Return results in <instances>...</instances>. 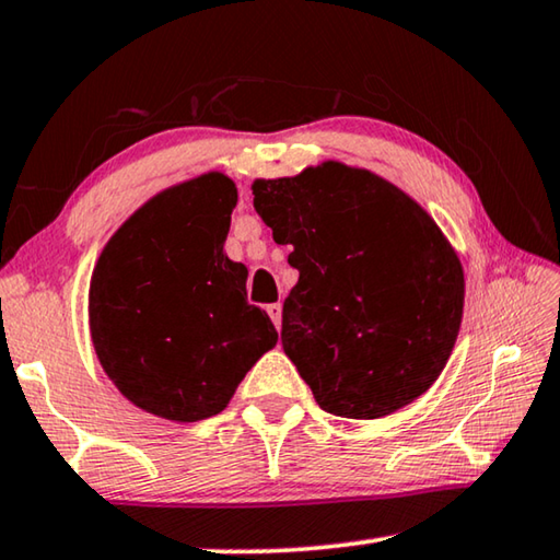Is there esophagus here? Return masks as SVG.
I'll list each match as a JSON object with an SVG mask.
<instances>
[{
    "label": "esophagus",
    "instance_id": "esophagus-1",
    "mask_svg": "<svg viewBox=\"0 0 560 560\" xmlns=\"http://www.w3.org/2000/svg\"><path fill=\"white\" fill-rule=\"evenodd\" d=\"M267 314H269V318L273 320V326H281V303H269L267 306Z\"/></svg>",
    "mask_w": 560,
    "mask_h": 560
}]
</instances>
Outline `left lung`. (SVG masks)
<instances>
[{
    "label": "left lung",
    "instance_id": "1",
    "mask_svg": "<svg viewBox=\"0 0 560 560\" xmlns=\"http://www.w3.org/2000/svg\"><path fill=\"white\" fill-rule=\"evenodd\" d=\"M252 195L273 242L293 246L281 346L316 402L377 420L428 393L464 314L462 261L428 210L338 160L254 179Z\"/></svg>",
    "mask_w": 560,
    "mask_h": 560
}]
</instances>
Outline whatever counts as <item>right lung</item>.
<instances>
[{"label": "right lung", "instance_id": "obj_1", "mask_svg": "<svg viewBox=\"0 0 560 560\" xmlns=\"http://www.w3.org/2000/svg\"><path fill=\"white\" fill-rule=\"evenodd\" d=\"M236 185L220 170L150 197L103 246L89 328L103 373L140 410L173 422L222 412L277 346L246 303V267L224 254Z\"/></svg>", "mask_w": 560, "mask_h": 560}]
</instances>
